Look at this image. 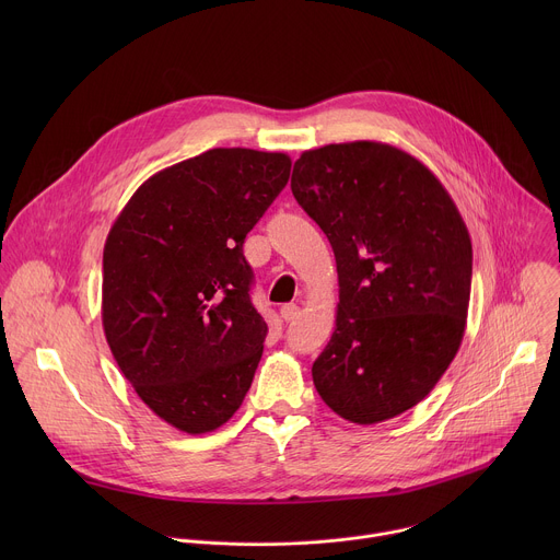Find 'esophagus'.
I'll list each match as a JSON object with an SVG mask.
<instances>
[{"mask_svg": "<svg viewBox=\"0 0 560 560\" xmlns=\"http://www.w3.org/2000/svg\"><path fill=\"white\" fill-rule=\"evenodd\" d=\"M299 305L296 303H285V305H281V316L285 318V322H294V318L299 316Z\"/></svg>", "mask_w": 560, "mask_h": 560, "instance_id": "esophagus-1", "label": "esophagus"}]
</instances>
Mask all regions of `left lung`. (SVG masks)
Segmentation results:
<instances>
[{
	"label": "left lung",
	"instance_id": "left-lung-1",
	"mask_svg": "<svg viewBox=\"0 0 560 560\" xmlns=\"http://www.w3.org/2000/svg\"><path fill=\"white\" fill-rule=\"evenodd\" d=\"M292 195L335 250L337 328L312 381L341 419L372 425L421 404L456 357L471 242L450 192L381 141L305 150Z\"/></svg>",
	"mask_w": 560,
	"mask_h": 560
}]
</instances>
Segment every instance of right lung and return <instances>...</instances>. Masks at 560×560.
Returning <instances> with one entry per match:
<instances>
[{
	"label": "right lung",
	"mask_w": 560,
	"mask_h": 560,
	"mask_svg": "<svg viewBox=\"0 0 560 560\" xmlns=\"http://www.w3.org/2000/svg\"><path fill=\"white\" fill-rule=\"evenodd\" d=\"M285 152L212 148L145 179L104 246L102 324L137 396L186 434L244 404L268 324L244 238L290 177Z\"/></svg>",
	"instance_id": "obj_1"
}]
</instances>
